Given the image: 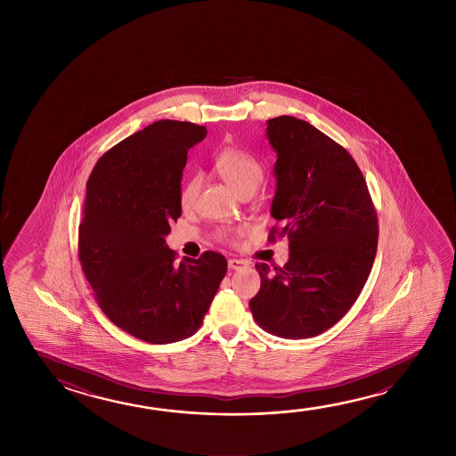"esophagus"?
Wrapping results in <instances>:
<instances>
[{
	"mask_svg": "<svg viewBox=\"0 0 456 456\" xmlns=\"http://www.w3.org/2000/svg\"><path fill=\"white\" fill-rule=\"evenodd\" d=\"M229 269L232 270H240V269H245L248 265L247 261H243V259H229Z\"/></svg>",
	"mask_w": 456,
	"mask_h": 456,
	"instance_id": "obj_1",
	"label": "esophagus"
}]
</instances>
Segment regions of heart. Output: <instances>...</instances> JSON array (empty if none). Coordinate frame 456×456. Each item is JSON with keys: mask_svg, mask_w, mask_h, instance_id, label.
I'll use <instances>...</instances> for the list:
<instances>
[{"mask_svg": "<svg viewBox=\"0 0 456 456\" xmlns=\"http://www.w3.org/2000/svg\"><path fill=\"white\" fill-rule=\"evenodd\" d=\"M215 168L223 176L229 186L239 192L256 191L264 181V167L256 157L248 154L247 151L237 148H225L215 159ZM200 191V178L191 176L183 184L180 192V203L183 209L191 208L194 205L197 194Z\"/></svg>", "mask_w": 456, "mask_h": 456, "instance_id": "heart-1", "label": "heart"}]
</instances>
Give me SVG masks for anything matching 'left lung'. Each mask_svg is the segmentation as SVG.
Wrapping results in <instances>:
<instances>
[{"label": "left lung", "mask_w": 456, "mask_h": 456, "mask_svg": "<svg viewBox=\"0 0 456 456\" xmlns=\"http://www.w3.org/2000/svg\"><path fill=\"white\" fill-rule=\"evenodd\" d=\"M276 152L269 233L289 240V261L256 264L261 289L249 300L254 320L281 338L318 336L344 318L372 270L379 219L354 159L305 120H267Z\"/></svg>", "instance_id": "left-lung-1"}]
</instances>
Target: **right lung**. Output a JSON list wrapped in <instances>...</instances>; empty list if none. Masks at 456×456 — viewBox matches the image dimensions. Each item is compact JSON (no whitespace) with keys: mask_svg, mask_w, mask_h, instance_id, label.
Listing matches in <instances>:
<instances>
[{"mask_svg":"<svg viewBox=\"0 0 456 456\" xmlns=\"http://www.w3.org/2000/svg\"><path fill=\"white\" fill-rule=\"evenodd\" d=\"M207 128L157 120L98 159L79 224V261L98 305L118 328L150 344L180 342L202 326L227 272L223 254L199 259L165 243L181 216L187 151Z\"/></svg>","mask_w":456,"mask_h":456,"instance_id":"obj_1","label":"right lung"}]
</instances>
